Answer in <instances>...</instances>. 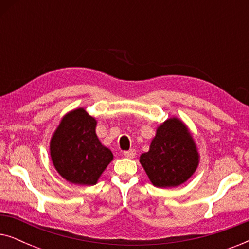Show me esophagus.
<instances>
[{
	"label": "esophagus",
	"mask_w": 249,
	"mask_h": 249,
	"mask_svg": "<svg viewBox=\"0 0 249 249\" xmlns=\"http://www.w3.org/2000/svg\"><path fill=\"white\" fill-rule=\"evenodd\" d=\"M124 155L128 159H134L136 156V151H135V149L131 148V149H129V151L124 152Z\"/></svg>",
	"instance_id": "esophagus-1"
}]
</instances>
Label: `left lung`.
Returning <instances> with one entry per match:
<instances>
[{"label": "left lung", "instance_id": "1", "mask_svg": "<svg viewBox=\"0 0 249 249\" xmlns=\"http://www.w3.org/2000/svg\"><path fill=\"white\" fill-rule=\"evenodd\" d=\"M139 162L153 185L168 188L180 186L194 175L199 155L186 124L171 118L158 128L149 151Z\"/></svg>", "mask_w": 249, "mask_h": 249}]
</instances>
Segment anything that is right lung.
<instances>
[{
    "label": "right lung",
    "instance_id": "right-lung-1",
    "mask_svg": "<svg viewBox=\"0 0 249 249\" xmlns=\"http://www.w3.org/2000/svg\"><path fill=\"white\" fill-rule=\"evenodd\" d=\"M96 120L84 108L69 112L61 120L50 144L51 159L56 171L74 185L97 182L113 154L98 141Z\"/></svg>",
    "mask_w": 249,
    "mask_h": 249
}]
</instances>
